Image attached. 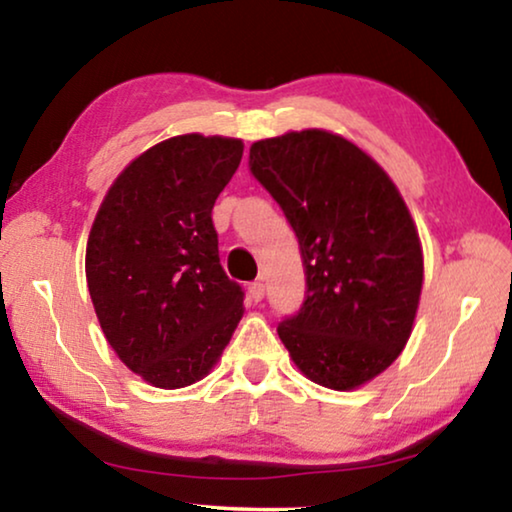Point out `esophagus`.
Instances as JSON below:
<instances>
[{
	"instance_id": "1",
	"label": "esophagus",
	"mask_w": 512,
	"mask_h": 512,
	"mask_svg": "<svg viewBox=\"0 0 512 512\" xmlns=\"http://www.w3.org/2000/svg\"><path fill=\"white\" fill-rule=\"evenodd\" d=\"M248 297H250V301H262L264 299V283L262 280H255V283H250V287H248Z\"/></svg>"
}]
</instances>
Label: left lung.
<instances>
[{
	"instance_id": "1",
	"label": "left lung",
	"mask_w": 512,
	"mask_h": 512,
	"mask_svg": "<svg viewBox=\"0 0 512 512\" xmlns=\"http://www.w3.org/2000/svg\"><path fill=\"white\" fill-rule=\"evenodd\" d=\"M250 174L294 229L306 299L278 336L306 378L355 390L406 345L422 292L415 222L390 176L325 129L250 146Z\"/></svg>"
}]
</instances>
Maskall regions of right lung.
Masks as SVG:
<instances>
[{"label": "right lung", "instance_id": "add662e5", "mask_svg": "<svg viewBox=\"0 0 512 512\" xmlns=\"http://www.w3.org/2000/svg\"><path fill=\"white\" fill-rule=\"evenodd\" d=\"M241 155L225 136L157 143L115 178L92 225L85 276L99 325L127 369L162 390L204 378L243 315L211 218Z\"/></svg>", "mask_w": 512, "mask_h": 512}]
</instances>
